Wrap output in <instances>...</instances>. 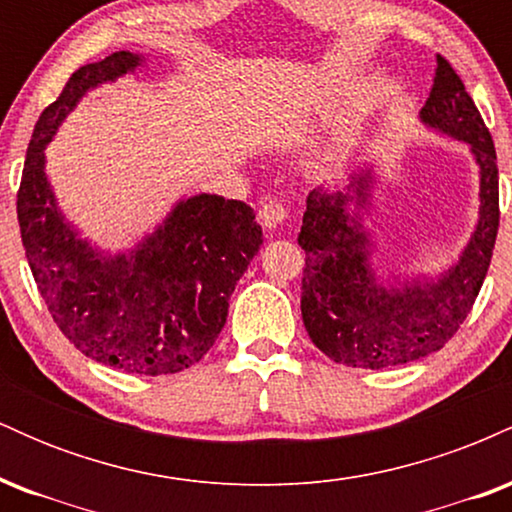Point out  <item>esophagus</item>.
I'll return each instance as SVG.
<instances>
[{"label":"esophagus","instance_id":"esophagus-1","mask_svg":"<svg viewBox=\"0 0 512 512\" xmlns=\"http://www.w3.org/2000/svg\"><path fill=\"white\" fill-rule=\"evenodd\" d=\"M289 219V209L281 199L276 197H267L262 199L260 204V223L267 231H276V228L284 226V221Z\"/></svg>","mask_w":512,"mask_h":512}]
</instances>
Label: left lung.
I'll return each mask as SVG.
<instances>
[{"label": "left lung", "instance_id": "left-lung-1", "mask_svg": "<svg viewBox=\"0 0 512 512\" xmlns=\"http://www.w3.org/2000/svg\"><path fill=\"white\" fill-rule=\"evenodd\" d=\"M431 96L421 108L428 127L472 146L479 163V221L448 272L436 281L378 284L370 269V238L346 204H368L370 170L354 175L346 192L317 187L305 199L298 245L305 250L301 313L310 339L334 363L390 368L443 349L460 330L489 272L498 233V166L493 139L462 79L445 57H436ZM355 195L351 196L350 192Z\"/></svg>", "mask_w": 512, "mask_h": 512}]
</instances>
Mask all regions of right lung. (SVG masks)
<instances>
[{
    "mask_svg": "<svg viewBox=\"0 0 512 512\" xmlns=\"http://www.w3.org/2000/svg\"><path fill=\"white\" fill-rule=\"evenodd\" d=\"M120 50L79 67L33 129L23 163L19 226L52 320L81 354L125 373L168 375L197 363L226 325L228 301L262 245L255 211L238 199H182L132 252L103 255L57 211L45 146L88 88L134 72Z\"/></svg>",
    "mask_w": 512,
    "mask_h": 512,
    "instance_id": "obj_1",
    "label": "right lung"
}]
</instances>
